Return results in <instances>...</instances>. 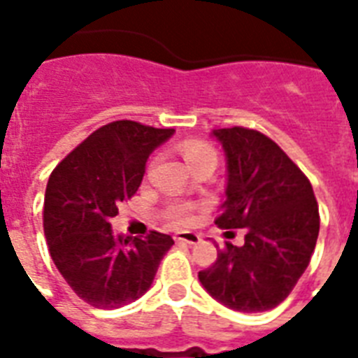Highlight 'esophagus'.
<instances>
[{"instance_id": "34e87169", "label": "esophagus", "mask_w": 358, "mask_h": 358, "mask_svg": "<svg viewBox=\"0 0 358 358\" xmlns=\"http://www.w3.org/2000/svg\"><path fill=\"white\" fill-rule=\"evenodd\" d=\"M174 241H182V243L195 245L201 241V236L195 234V232H176V234H174Z\"/></svg>"}]
</instances>
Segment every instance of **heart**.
I'll return each instance as SVG.
<instances>
[{
    "label": "heart",
    "instance_id": "1",
    "mask_svg": "<svg viewBox=\"0 0 358 358\" xmlns=\"http://www.w3.org/2000/svg\"><path fill=\"white\" fill-rule=\"evenodd\" d=\"M180 152L185 157V162L189 163L191 169L199 167L202 163H217V152L210 143L201 139H187L180 145ZM165 221L171 227H189L195 219V206L189 204H171L165 210Z\"/></svg>",
    "mask_w": 358,
    "mask_h": 358
}]
</instances>
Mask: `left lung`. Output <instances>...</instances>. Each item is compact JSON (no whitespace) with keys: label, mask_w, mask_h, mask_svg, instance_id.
Here are the masks:
<instances>
[{"label":"left lung","mask_w":358,"mask_h":358,"mask_svg":"<svg viewBox=\"0 0 358 358\" xmlns=\"http://www.w3.org/2000/svg\"><path fill=\"white\" fill-rule=\"evenodd\" d=\"M213 135L229 163L227 201L215 224L243 229L245 243L224 241L199 280L232 310H271L310 262L320 234L317 201L310 180L267 135L243 126L213 129Z\"/></svg>","instance_id":"left-lung-1"}]
</instances>
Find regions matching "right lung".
Listing matches in <instances>:
<instances>
[{"label": "right lung", "mask_w": 358, "mask_h": 358, "mask_svg": "<svg viewBox=\"0 0 358 358\" xmlns=\"http://www.w3.org/2000/svg\"><path fill=\"white\" fill-rule=\"evenodd\" d=\"M174 134L135 120L92 131L50 174L42 224L53 264L74 294L94 308H120L152 286L173 238H115L111 217L137 193L150 152Z\"/></svg>", "instance_id": "add662e5"}]
</instances>
